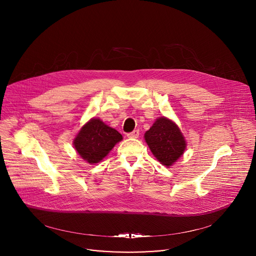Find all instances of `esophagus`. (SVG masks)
<instances>
[{"label": "esophagus", "instance_id": "34e87169", "mask_svg": "<svg viewBox=\"0 0 256 256\" xmlns=\"http://www.w3.org/2000/svg\"><path fill=\"white\" fill-rule=\"evenodd\" d=\"M138 134H140V132L138 130H134L132 132L128 134V138H136L138 136Z\"/></svg>", "mask_w": 256, "mask_h": 256}]
</instances>
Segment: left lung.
<instances>
[{"label": "left lung", "mask_w": 256, "mask_h": 256, "mask_svg": "<svg viewBox=\"0 0 256 256\" xmlns=\"http://www.w3.org/2000/svg\"><path fill=\"white\" fill-rule=\"evenodd\" d=\"M153 155L165 166H171L184 154L186 144L178 126L166 118H158L144 134Z\"/></svg>", "instance_id": "left-lung-1"}]
</instances>
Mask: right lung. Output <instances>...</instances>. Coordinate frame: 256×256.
<instances>
[{
	"mask_svg": "<svg viewBox=\"0 0 256 256\" xmlns=\"http://www.w3.org/2000/svg\"><path fill=\"white\" fill-rule=\"evenodd\" d=\"M122 140V136L116 130L106 126L99 118H92L81 128L74 146L84 160L94 164L101 161Z\"/></svg>",
	"mask_w": 256,
	"mask_h": 256,
	"instance_id": "right-lung-1",
	"label": "right lung"
}]
</instances>
